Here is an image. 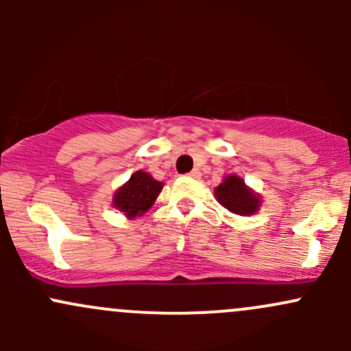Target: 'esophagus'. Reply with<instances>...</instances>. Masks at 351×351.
I'll use <instances>...</instances> for the list:
<instances>
[{"label":"esophagus","instance_id":"obj_1","mask_svg":"<svg viewBox=\"0 0 351 351\" xmlns=\"http://www.w3.org/2000/svg\"><path fill=\"white\" fill-rule=\"evenodd\" d=\"M200 175H202L200 169H193V171H190V173H189L190 178H200Z\"/></svg>","mask_w":351,"mask_h":351}]
</instances>
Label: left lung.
Listing matches in <instances>:
<instances>
[{
	"label": "left lung",
	"instance_id": "obj_1",
	"mask_svg": "<svg viewBox=\"0 0 351 351\" xmlns=\"http://www.w3.org/2000/svg\"><path fill=\"white\" fill-rule=\"evenodd\" d=\"M214 195L222 207L238 215H253L261 207L260 193L250 189L238 175L224 176L221 185L214 189Z\"/></svg>",
	"mask_w": 351,
	"mask_h": 351
}]
</instances>
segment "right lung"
Here are the masks:
<instances>
[{
    "label": "right lung",
    "mask_w": 351,
    "mask_h": 351,
    "mask_svg": "<svg viewBox=\"0 0 351 351\" xmlns=\"http://www.w3.org/2000/svg\"><path fill=\"white\" fill-rule=\"evenodd\" d=\"M165 183L158 182L147 171L132 173L130 178L113 193L112 205L127 219H136L146 214L161 193Z\"/></svg>",
    "instance_id": "obj_1"
}]
</instances>
